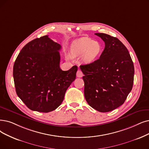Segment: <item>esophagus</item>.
<instances>
[{
  "instance_id": "obj_1",
  "label": "esophagus",
  "mask_w": 149,
  "mask_h": 149,
  "mask_svg": "<svg viewBox=\"0 0 149 149\" xmlns=\"http://www.w3.org/2000/svg\"><path fill=\"white\" fill-rule=\"evenodd\" d=\"M77 77H78V78H81V77L83 76V73L81 71V70H78V71H77V74H76Z\"/></svg>"
}]
</instances>
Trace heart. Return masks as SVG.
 I'll return each mask as SVG.
<instances>
[{
  "mask_svg": "<svg viewBox=\"0 0 149 149\" xmlns=\"http://www.w3.org/2000/svg\"><path fill=\"white\" fill-rule=\"evenodd\" d=\"M102 48V45L99 42L88 38H83L74 43L72 52L77 56L84 54V60L87 62H92L98 57Z\"/></svg>",
  "mask_w": 149,
  "mask_h": 149,
  "instance_id": "obj_1",
  "label": "heart"
}]
</instances>
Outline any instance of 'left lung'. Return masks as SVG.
<instances>
[{"instance_id":"8db88e82","label":"left lung","mask_w":149,"mask_h":149,"mask_svg":"<svg viewBox=\"0 0 149 149\" xmlns=\"http://www.w3.org/2000/svg\"><path fill=\"white\" fill-rule=\"evenodd\" d=\"M105 43L97 60L81 65L84 76V96L99 112L114 110L123 104L133 85L134 68L130 53L121 41L109 35L97 33Z\"/></svg>"}]
</instances>
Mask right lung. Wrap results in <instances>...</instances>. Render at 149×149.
Segmentation results:
<instances>
[{
    "mask_svg": "<svg viewBox=\"0 0 149 149\" xmlns=\"http://www.w3.org/2000/svg\"><path fill=\"white\" fill-rule=\"evenodd\" d=\"M61 46L45 35L26 44L13 66L17 96L32 111L49 112L62 103L67 88L76 79L78 67L60 68Z\"/></svg>",
    "mask_w": 149,
    "mask_h": 149,
    "instance_id": "1",
    "label": "right lung"
}]
</instances>
